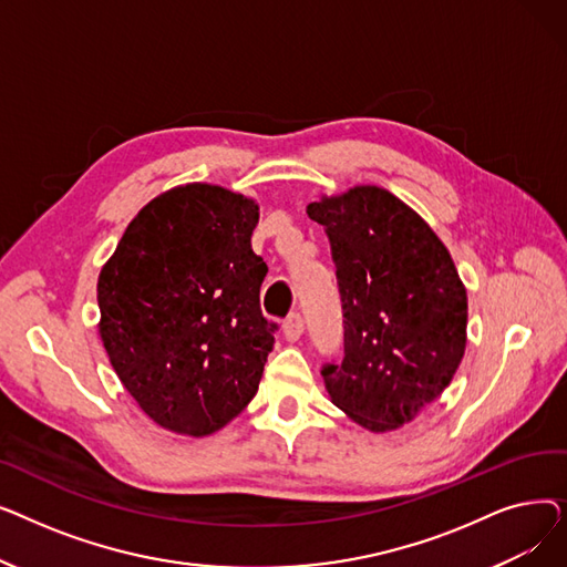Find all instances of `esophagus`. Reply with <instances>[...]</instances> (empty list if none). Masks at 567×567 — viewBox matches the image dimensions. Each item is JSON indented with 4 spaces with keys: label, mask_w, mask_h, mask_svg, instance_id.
I'll return each instance as SVG.
<instances>
[{
    "label": "esophagus",
    "mask_w": 567,
    "mask_h": 567,
    "mask_svg": "<svg viewBox=\"0 0 567 567\" xmlns=\"http://www.w3.org/2000/svg\"><path fill=\"white\" fill-rule=\"evenodd\" d=\"M282 331H285V338H287L289 342H296V340H299V338L303 336V331H306L303 317H301L299 312L289 315V317H287V321H285V326H282Z\"/></svg>",
    "instance_id": "34e87169"
}]
</instances>
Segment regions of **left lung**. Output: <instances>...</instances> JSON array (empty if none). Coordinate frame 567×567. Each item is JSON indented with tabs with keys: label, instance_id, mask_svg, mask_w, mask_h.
<instances>
[{
	"label": "left lung",
	"instance_id": "8db88e82",
	"mask_svg": "<svg viewBox=\"0 0 567 567\" xmlns=\"http://www.w3.org/2000/svg\"><path fill=\"white\" fill-rule=\"evenodd\" d=\"M338 268L344 359L321 377L336 406L372 430L413 421L466 347V289L430 225L389 190L359 186L308 204Z\"/></svg>",
	"mask_w": 567,
	"mask_h": 567
}]
</instances>
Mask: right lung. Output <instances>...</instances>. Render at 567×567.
Here are the masks:
<instances>
[{
    "instance_id": "obj_1",
    "label": "right lung",
    "mask_w": 567,
    "mask_h": 567,
    "mask_svg": "<svg viewBox=\"0 0 567 567\" xmlns=\"http://www.w3.org/2000/svg\"><path fill=\"white\" fill-rule=\"evenodd\" d=\"M259 206L208 184L148 202L99 276L101 340L140 409L206 436L255 398L278 323L259 308Z\"/></svg>"
}]
</instances>
